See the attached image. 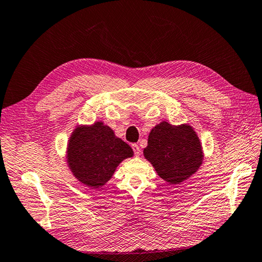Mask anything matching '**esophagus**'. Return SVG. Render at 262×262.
I'll use <instances>...</instances> for the list:
<instances>
[{"instance_id": "1", "label": "esophagus", "mask_w": 262, "mask_h": 262, "mask_svg": "<svg viewBox=\"0 0 262 262\" xmlns=\"http://www.w3.org/2000/svg\"><path fill=\"white\" fill-rule=\"evenodd\" d=\"M132 149L135 151V155L136 156H140L141 154V150H140V147L138 146L137 144H132Z\"/></svg>"}]
</instances>
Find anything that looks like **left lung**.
<instances>
[{
    "mask_svg": "<svg viewBox=\"0 0 262 262\" xmlns=\"http://www.w3.org/2000/svg\"><path fill=\"white\" fill-rule=\"evenodd\" d=\"M144 155L162 179L170 184L186 180L203 162L201 142L192 127L174 126L167 122L150 131Z\"/></svg>",
    "mask_w": 262,
    "mask_h": 262,
    "instance_id": "obj_1",
    "label": "left lung"
}]
</instances>
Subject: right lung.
<instances>
[{
  "label": "right lung",
  "instance_id": "1",
  "mask_svg": "<svg viewBox=\"0 0 262 262\" xmlns=\"http://www.w3.org/2000/svg\"><path fill=\"white\" fill-rule=\"evenodd\" d=\"M131 147L116 138L110 126L96 122L74 130L67 150V161L78 181L99 188L114 174L116 166L131 157Z\"/></svg>",
  "mask_w": 262,
  "mask_h": 262
}]
</instances>
